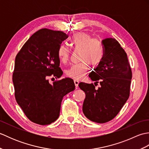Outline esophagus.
<instances>
[{
    "instance_id": "34e87169",
    "label": "esophagus",
    "mask_w": 149,
    "mask_h": 149,
    "mask_svg": "<svg viewBox=\"0 0 149 149\" xmlns=\"http://www.w3.org/2000/svg\"><path fill=\"white\" fill-rule=\"evenodd\" d=\"M74 84H75V88L76 89H77L78 88V85H79V82L77 80H74Z\"/></svg>"
}]
</instances>
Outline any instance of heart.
Returning <instances> with one entry per match:
<instances>
[{"instance_id": "obj_1", "label": "heart", "mask_w": 149, "mask_h": 149, "mask_svg": "<svg viewBox=\"0 0 149 149\" xmlns=\"http://www.w3.org/2000/svg\"><path fill=\"white\" fill-rule=\"evenodd\" d=\"M70 42L73 48L81 51V62L72 65L66 71V74L69 77L80 80L84 77L89 64L95 66L102 62L104 57V47L99 39L92 38L90 34L83 32L72 35ZM58 56L60 61L66 63L70 57L69 49L63 44L60 45L58 49Z\"/></svg>"}]
</instances>
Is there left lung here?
<instances>
[{
	"mask_svg": "<svg viewBox=\"0 0 149 149\" xmlns=\"http://www.w3.org/2000/svg\"><path fill=\"white\" fill-rule=\"evenodd\" d=\"M104 59L90 73L91 79L100 83L95 89L93 83H80L79 86L86 97L83 111L87 118L97 123H106L118 115L130 93L132 71L127 54L115 38H106Z\"/></svg>",
	"mask_w": 149,
	"mask_h": 149,
	"instance_id": "1",
	"label": "left lung"
}]
</instances>
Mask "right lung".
Listing matches in <instances>:
<instances>
[{
	"instance_id": "obj_1",
	"label": "right lung",
	"mask_w": 149,
	"mask_h": 149,
	"mask_svg": "<svg viewBox=\"0 0 149 149\" xmlns=\"http://www.w3.org/2000/svg\"><path fill=\"white\" fill-rule=\"evenodd\" d=\"M68 35L42 29L25 43L15 58L13 83L18 104L31 122L49 125L58 118L63 98L75 90L74 81L63 79L50 84L49 77L59 78L58 49Z\"/></svg>"
}]
</instances>
